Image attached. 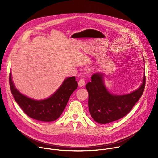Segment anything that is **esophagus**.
Returning <instances> with one entry per match:
<instances>
[{
    "mask_svg": "<svg viewBox=\"0 0 158 158\" xmlns=\"http://www.w3.org/2000/svg\"><path fill=\"white\" fill-rule=\"evenodd\" d=\"M78 84H79V87H82V86H84L85 85V79L84 78H81L79 79V82H78Z\"/></svg>",
    "mask_w": 158,
    "mask_h": 158,
    "instance_id": "1",
    "label": "esophagus"
}]
</instances>
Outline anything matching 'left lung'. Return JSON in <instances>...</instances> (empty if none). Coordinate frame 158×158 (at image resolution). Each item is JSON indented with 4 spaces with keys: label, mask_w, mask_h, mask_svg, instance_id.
<instances>
[{
    "label": "left lung",
    "mask_w": 158,
    "mask_h": 158,
    "mask_svg": "<svg viewBox=\"0 0 158 158\" xmlns=\"http://www.w3.org/2000/svg\"><path fill=\"white\" fill-rule=\"evenodd\" d=\"M146 84V76L141 87L130 94L123 96L109 93L104 84L103 74L92 76L91 82L85 87L88 91L89 110L93 119L100 124H107L126 116L140 99Z\"/></svg>",
    "instance_id": "left-lung-1"
}]
</instances>
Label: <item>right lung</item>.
Instances as JSON below:
<instances>
[{
    "mask_svg": "<svg viewBox=\"0 0 158 158\" xmlns=\"http://www.w3.org/2000/svg\"><path fill=\"white\" fill-rule=\"evenodd\" d=\"M11 93L22 110L32 119L43 122L57 119L62 114L73 93L77 88L75 76L67 78L57 91L48 99L35 101L22 95L15 87L9 74Z\"/></svg>",
    "mask_w": 158,
    "mask_h": 158,
    "instance_id": "obj_1",
    "label": "right lung"
}]
</instances>
